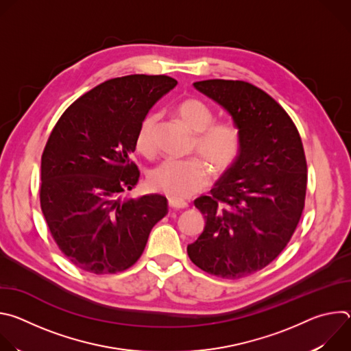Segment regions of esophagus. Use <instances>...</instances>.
I'll use <instances>...</instances> for the list:
<instances>
[{"mask_svg": "<svg viewBox=\"0 0 351 351\" xmlns=\"http://www.w3.org/2000/svg\"><path fill=\"white\" fill-rule=\"evenodd\" d=\"M168 203H169V207L173 210H184L189 207V203H186L184 199H179V198H173V197L168 198Z\"/></svg>", "mask_w": 351, "mask_h": 351, "instance_id": "34e87169", "label": "esophagus"}]
</instances>
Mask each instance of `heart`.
I'll return each instance as SVG.
<instances>
[{"instance_id":"b5f03b06","label":"heart","mask_w":351,"mask_h":351,"mask_svg":"<svg viewBox=\"0 0 351 351\" xmlns=\"http://www.w3.org/2000/svg\"><path fill=\"white\" fill-rule=\"evenodd\" d=\"M176 114L182 123L195 133L193 153L204 159L218 175L233 167L243 147L241 130L233 121L214 122L213 110L197 98L182 101ZM157 122L156 114H147L136 133V149L147 158H153L157 153ZM204 162L199 158L167 160L149 173V187L173 198H189L210 184L211 169Z\"/></svg>"}]
</instances>
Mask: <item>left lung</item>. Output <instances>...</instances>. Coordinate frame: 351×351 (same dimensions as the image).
<instances>
[{
    "label": "left lung",
    "instance_id": "8db88e82",
    "mask_svg": "<svg viewBox=\"0 0 351 351\" xmlns=\"http://www.w3.org/2000/svg\"><path fill=\"white\" fill-rule=\"evenodd\" d=\"M194 87L222 106L241 130L237 161L194 199L204 215L199 237L187 245L194 265L223 279H240L271 264L302 218L307 161L287 112L257 86L211 79Z\"/></svg>",
    "mask_w": 351,
    "mask_h": 351
}]
</instances>
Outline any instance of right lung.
I'll list each match as a JSON object with an SVG mask.
<instances>
[{"instance_id": "right-lung-1", "label": "right lung", "mask_w": 351, "mask_h": 351, "mask_svg": "<svg viewBox=\"0 0 351 351\" xmlns=\"http://www.w3.org/2000/svg\"><path fill=\"white\" fill-rule=\"evenodd\" d=\"M165 75H129L95 86L56 123L41 156L40 206L64 256L107 275L137 263L168 214L161 194L129 198L140 172L130 160L141 119L176 86Z\"/></svg>"}]
</instances>
